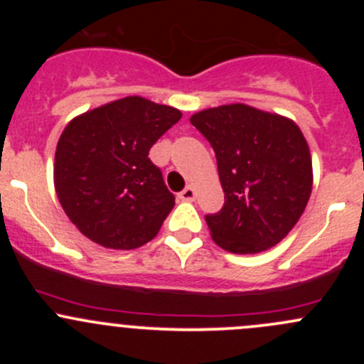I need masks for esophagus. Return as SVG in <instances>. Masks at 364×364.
<instances>
[{
    "label": "esophagus",
    "instance_id": "esophagus-1",
    "mask_svg": "<svg viewBox=\"0 0 364 364\" xmlns=\"http://www.w3.org/2000/svg\"><path fill=\"white\" fill-rule=\"evenodd\" d=\"M179 199H181V200H193V199H196V190H193V186H186L183 192H179Z\"/></svg>",
    "mask_w": 364,
    "mask_h": 364
}]
</instances>
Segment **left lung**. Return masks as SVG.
<instances>
[{
	"instance_id": "1",
	"label": "left lung",
	"mask_w": 364,
	"mask_h": 364,
	"mask_svg": "<svg viewBox=\"0 0 364 364\" xmlns=\"http://www.w3.org/2000/svg\"><path fill=\"white\" fill-rule=\"evenodd\" d=\"M218 164L225 203L205 215L211 237L230 253H259L280 243L311 193V156L299 127L245 104L193 114Z\"/></svg>"
}]
</instances>
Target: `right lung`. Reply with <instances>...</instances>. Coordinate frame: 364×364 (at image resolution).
<instances>
[{"label": "right lung", "mask_w": 364, "mask_h": 364, "mask_svg": "<svg viewBox=\"0 0 364 364\" xmlns=\"http://www.w3.org/2000/svg\"><path fill=\"white\" fill-rule=\"evenodd\" d=\"M181 112L127 97L73 117L58 141L54 186L73 225L93 243L134 250L174 208L149 149Z\"/></svg>", "instance_id": "1"}]
</instances>
